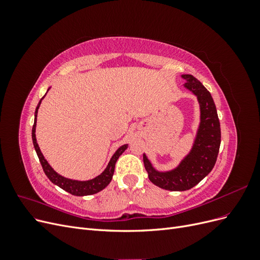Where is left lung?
Listing matches in <instances>:
<instances>
[{"mask_svg": "<svg viewBox=\"0 0 260 260\" xmlns=\"http://www.w3.org/2000/svg\"><path fill=\"white\" fill-rule=\"evenodd\" d=\"M181 77L185 88L198 96L201 106V123L192 151L178 168L167 172L155 170L143 154L144 166L151 182L169 191H186L201 182L214 168L221 142L220 122L211 94L192 75Z\"/></svg>", "mask_w": 260, "mask_h": 260, "instance_id": "8db88e82", "label": "left lung"}]
</instances>
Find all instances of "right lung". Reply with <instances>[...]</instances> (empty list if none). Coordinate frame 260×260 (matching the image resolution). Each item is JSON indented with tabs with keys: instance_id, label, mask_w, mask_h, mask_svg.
<instances>
[{
	"instance_id": "1",
	"label": "right lung",
	"mask_w": 260,
	"mask_h": 260,
	"mask_svg": "<svg viewBox=\"0 0 260 260\" xmlns=\"http://www.w3.org/2000/svg\"><path fill=\"white\" fill-rule=\"evenodd\" d=\"M50 90V89H49ZM48 90V91H49ZM45 96V95H44ZM44 96L39 102V104L36 108V113H35V123L32 127V142H34V146L37 152V155L39 157V160H40L42 168L44 174L46 175L52 182L54 184L58 185L62 190H65L66 192L76 195V196H84V195H91V194H95L105 188L109 182L112 181L113 175H114V170H115V164L117 161V159L119 158V156L127 149V144H124L122 146H120L119 148L117 149L116 153L113 155L111 161L108 162L106 169L102 172L100 176H98L96 178H94L92 180H88V181H77V180H72V179H67L65 177H61L60 175H58L56 171H54L53 168L48 164V161L45 160L44 156L42 155L40 147H39L38 143H37V139H36V125H37V115H38V109L40 107V104L42 100L44 99Z\"/></svg>"
}]
</instances>
